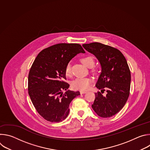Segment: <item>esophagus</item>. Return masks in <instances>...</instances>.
<instances>
[{"mask_svg":"<svg viewBox=\"0 0 150 150\" xmlns=\"http://www.w3.org/2000/svg\"><path fill=\"white\" fill-rule=\"evenodd\" d=\"M87 93V91H80V94H85V93Z\"/></svg>","mask_w":150,"mask_h":150,"instance_id":"esophagus-1","label":"esophagus"}]
</instances>
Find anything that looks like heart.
<instances>
[{
	"instance_id": "b5f03b06",
	"label": "heart",
	"mask_w": 150,
	"mask_h": 150,
	"mask_svg": "<svg viewBox=\"0 0 150 150\" xmlns=\"http://www.w3.org/2000/svg\"><path fill=\"white\" fill-rule=\"evenodd\" d=\"M80 60L83 65H84L85 67H87L88 68H92L94 65L95 63L94 58L91 56H87L83 57L80 59ZM92 71L94 73H97V72L96 68H93ZM65 74L68 76H70L72 75L71 66L70 63H68L67 64L65 68ZM92 82L93 79L89 77L76 78L75 79L72 81L71 87L75 90H87L89 89L90 87H91Z\"/></svg>"
}]
</instances>
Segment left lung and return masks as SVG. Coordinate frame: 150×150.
Listing matches in <instances>:
<instances>
[{
	"mask_svg": "<svg viewBox=\"0 0 150 150\" xmlns=\"http://www.w3.org/2000/svg\"><path fill=\"white\" fill-rule=\"evenodd\" d=\"M83 47L100 61L101 73L96 87L101 90L95 94L92 108L101 117H110L117 113L126 104L130 93L131 71L122 52L113 47L94 42ZM107 94H102L105 90Z\"/></svg>",
	"mask_w": 150,
	"mask_h": 150,
	"instance_id": "left-lung-1",
	"label": "left lung"
}]
</instances>
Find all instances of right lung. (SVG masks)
<instances>
[{"label":"right lung","instance_id":"1","mask_svg":"<svg viewBox=\"0 0 150 150\" xmlns=\"http://www.w3.org/2000/svg\"><path fill=\"white\" fill-rule=\"evenodd\" d=\"M79 53H85L76 43H59L41 51L35 59L28 74V91L39 115L51 122L65 120L69 112V104L79 91L67 90L69 85L65 68Z\"/></svg>","mask_w":150,"mask_h":150}]
</instances>
